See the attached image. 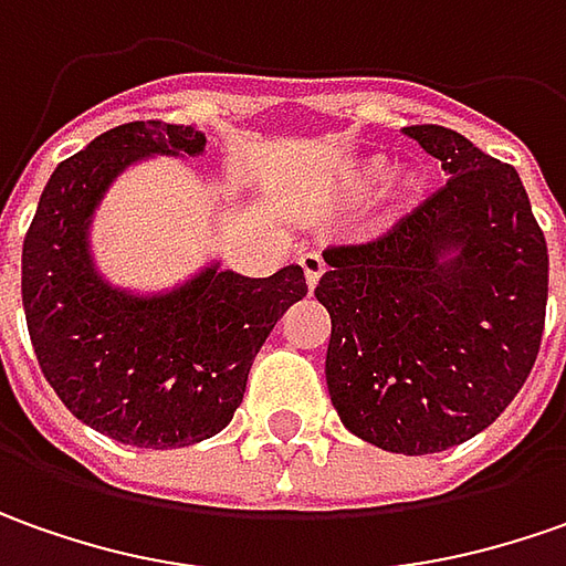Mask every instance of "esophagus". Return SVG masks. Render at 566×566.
I'll return each mask as SVG.
<instances>
[{"label": "esophagus", "mask_w": 566, "mask_h": 566, "mask_svg": "<svg viewBox=\"0 0 566 566\" xmlns=\"http://www.w3.org/2000/svg\"><path fill=\"white\" fill-rule=\"evenodd\" d=\"M301 269H303V279H306V287L313 291V287L319 284L322 272H325V263H322L319 253H303Z\"/></svg>", "instance_id": "esophagus-1"}]
</instances>
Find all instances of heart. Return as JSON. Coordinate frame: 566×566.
<instances>
[{"instance_id": "obj_1", "label": "heart", "mask_w": 566, "mask_h": 566, "mask_svg": "<svg viewBox=\"0 0 566 566\" xmlns=\"http://www.w3.org/2000/svg\"><path fill=\"white\" fill-rule=\"evenodd\" d=\"M388 171V163L381 156H363V159H354L350 166H344V171L338 175V193L344 200H360L366 197L373 187L379 185ZM426 187V175L413 166H403L398 171L388 175V187H385V206L391 212H407L410 206L417 203L419 193Z\"/></svg>"}]
</instances>
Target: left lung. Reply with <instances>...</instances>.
<instances>
[{"instance_id": "8db88e82", "label": "left lung", "mask_w": 566, "mask_h": 566, "mask_svg": "<svg viewBox=\"0 0 566 566\" xmlns=\"http://www.w3.org/2000/svg\"><path fill=\"white\" fill-rule=\"evenodd\" d=\"M451 175L388 234L325 250V381L342 422L391 454L489 429L536 363L548 247L514 166L441 125L403 127Z\"/></svg>"}]
</instances>
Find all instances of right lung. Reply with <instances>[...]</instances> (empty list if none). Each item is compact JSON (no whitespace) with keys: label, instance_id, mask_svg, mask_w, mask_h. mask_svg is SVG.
<instances>
[{"label":"right lung","instance_id":"add662e5","mask_svg":"<svg viewBox=\"0 0 566 566\" xmlns=\"http://www.w3.org/2000/svg\"><path fill=\"white\" fill-rule=\"evenodd\" d=\"M203 149L197 127H112L52 171L24 238L21 301L43 376L81 422L134 448L168 451L222 432L269 332L306 297L301 265L247 279L209 263L159 294L103 279L90 224L108 187L144 159Z\"/></svg>","mask_w":566,"mask_h":566}]
</instances>
